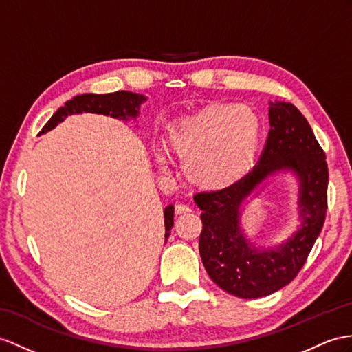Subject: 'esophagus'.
<instances>
[{
    "label": "esophagus",
    "mask_w": 352,
    "mask_h": 352,
    "mask_svg": "<svg viewBox=\"0 0 352 352\" xmlns=\"http://www.w3.org/2000/svg\"><path fill=\"white\" fill-rule=\"evenodd\" d=\"M191 212V209L188 208L185 204H176L175 206V213L176 215H188V213Z\"/></svg>",
    "instance_id": "34e87169"
}]
</instances>
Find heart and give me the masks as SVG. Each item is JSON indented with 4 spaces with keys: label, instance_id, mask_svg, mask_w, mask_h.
Segmentation results:
<instances>
[{
    "label": "heart",
    "instance_id": "b5f03b06",
    "mask_svg": "<svg viewBox=\"0 0 352 352\" xmlns=\"http://www.w3.org/2000/svg\"><path fill=\"white\" fill-rule=\"evenodd\" d=\"M261 118L248 104H213L179 119L168 128L167 143L182 160V171L195 190L221 192L251 173L261 142ZM155 160L167 167L164 152Z\"/></svg>",
    "mask_w": 352,
    "mask_h": 352
}]
</instances>
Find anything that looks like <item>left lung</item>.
Instances as JSON below:
<instances>
[{"label": "left lung", "instance_id": "1", "mask_svg": "<svg viewBox=\"0 0 352 352\" xmlns=\"http://www.w3.org/2000/svg\"><path fill=\"white\" fill-rule=\"evenodd\" d=\"M270 131L258 164L241 184L194 197L201 210L199 250L215 284L241 298L276 293L293 280L318 239L327 212L329 168L325 153L300 110L285 101L269 102ZM282 170L299 182L300 224L280 244L256 247L241 228V213L270 177Z\"/></svg>", "mask_w": 352, "mask_h": 352}]
</instances>
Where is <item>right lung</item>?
Instances as JSON below:
<instances>
[{
    "instance_id": "right-lung-1",
    "label": "right lung",
    "mask_w": 352,
    "mask_h": 352,
    "mask_svg": "<svg viewBox=\"0 0 352 352\" xmlns=\"http://www.w3.org/2000/svg\"><path fill=\"white\" fill-rule=\"evenodd\" d=\"M148 98L142 94H135L130 91H118L111 94H82L73 100L67 101L63 107H59L54 116L49 119L47 124L43 126L40 134H45L61 124L67 116L79 115V113H97L119 119V121L128 122L130 119L139 118L140 106ZM175 206L168 204L164 209V226H166V239L170 236L173 228Z\"/></svg>"
}]
</instances>
